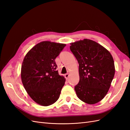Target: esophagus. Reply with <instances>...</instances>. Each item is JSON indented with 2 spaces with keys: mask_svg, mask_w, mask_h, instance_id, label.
<instances>
[{
  "mask_svg": "<svg viewBox=\"0 0 130 130\" xmlns=\"http://www.w3.org/2000/svg\"><path fill=\"white\" fill-rule=\"evenodd\" d=\"M64 76H65L66 79L67 80L68 78V77H69V74H66L64 75Z\"/></svg>",
  "mask_w": 130,
  "mask_h": 130,
  "instance_id": "34e87169",
  "label": "esophagus"
}]
</instances>
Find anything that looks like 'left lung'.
<instances>
[{"label": "left lung", "instance_id": "obj_1", "mask_svg": "<svg viewBox=\"0 0 130 130\" xmlns=\"http://www.w3.org/2000/svg\"><path fill=\"white\" fill-rule=\"evenodd\" d=\"M70 49L79 64L80 80L74 88L77 97L88 104L98 103L107 94L115 76L112 56L88 39L71 43Z\"/></svg>", "mask_w": 130, "mask_h": 130}]
</instances>
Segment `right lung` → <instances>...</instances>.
Instances as JSON below:
<instances>
[{"label": "right lung", "instance_id": "add662e5", "mask_svg": "<svg viewBox=\"0 0 130 130\" xmlns=\"http://www.w3.org/2000/svg\"><path fill=\"white\" fill-rule=\"evenodd\" d=\"M66 44L43 41L26 54L21 68V78L26 92L43 106L58 99L66 79L58 74L55 61Z\"/></svg>", "mask_w": 130, "mask_h": 130}]
</instances>
